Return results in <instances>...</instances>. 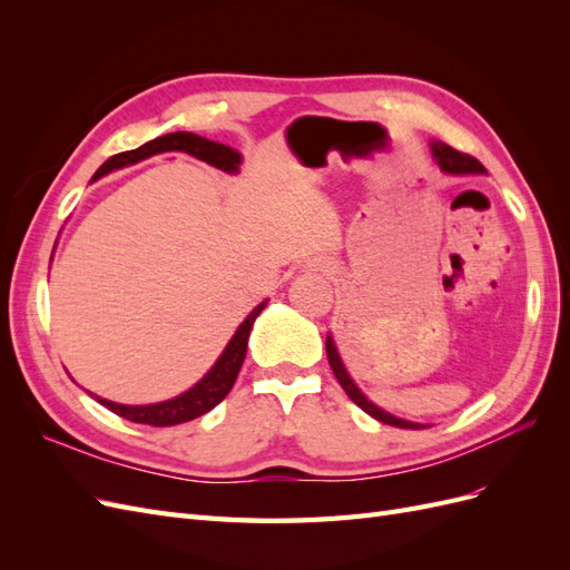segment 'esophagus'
<instances>
[{"label":"esophagus","instance_id":"esophagus-1","mask_svg":"<svg viewBox=\"0 0 570 570\" xmlns=\"http://www.w3.org/2000/svg\"><path fill=\"white\" fill-rule=\"evenodd\" d=\"M308 266V271H314V273H323V275H331L335 268H333V264L327 262V258H323V256H316V258H312V262L306 264Z\"/></svg>","mask_w":570,"mask_h":570}]
</instances>
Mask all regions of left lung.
Listing matches in <instances>:
<instances>
[{"label": "left lung", "mask_w": 570, "mask_h": 570, "mask_svg": "<svg viewBox=\"0 0 570 570\" xmlns=\"http://www.w3.org/2000/svg\"><path fill=\"white\" fill-rule=\"evenodd\" d=\"M430 149H433V157H435V161L440 164V168L444 170V174H450V176H485L488 174L485 166H482L478 159L469 157V154H461V151L452 149L450 145L430 142ZM325 354H327V361H331V368H333V373L337 377V383L342 385V390L347 392L350 400L358 409H364L368 416H373L375 421H383L387 425H396V428H423V423H413V421H404V419L392 416L390 411L373 404L368 396L358 390V385L352 381L350 371L344 368V361H342V356L337 352V344H335L331 333H327V337H325Z\"/></svg>", "instance_id": "8db88e82"}]
</instances>
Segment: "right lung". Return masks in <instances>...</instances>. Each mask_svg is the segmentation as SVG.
Listing matches in <instances>:
<instances>
[{"mask_svg":"<svg viewBox=\"0 0 570 570\" xmlns=\"http://www.w3.org/2000/svg\"><path fill=\"white\" fill-rule=\"evenodd\" d=\"M164 151H185V154H189V157H195L204 164L223 170V174H237L239 164H243V154L228 145L206 140V137L195 135V132H168V135L157 137V140L145 142L142 147L116 154V157L107 159L97 168V174L92 176L90 183L109 176L111 170H120V168L132 166L137 161H145V159L154 157V154H164ZM266 304L268 302H262L252 308V314L243 323H239L235 335L226 344V350H223L220 356L216 358V364L204 373L199 383H195L187 392L174 396V400L145 404V406H130V404H116L109 400H101V396H97L92 392L90 394L101 406H107L109 411L118 413V416H124L126 421H132V423L166 428V425H178V423H187V421L204 416L206 411H212L216 404L226 400V394L233 390L235 377H237L239 368H243V361L247 356V340L252 333V325H254L256 316L264 312Z\"/></svg>","mask_w":570,"mask_h":570,"instance_id":"1","label":"right lung"}]
</instances>
